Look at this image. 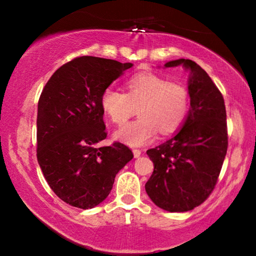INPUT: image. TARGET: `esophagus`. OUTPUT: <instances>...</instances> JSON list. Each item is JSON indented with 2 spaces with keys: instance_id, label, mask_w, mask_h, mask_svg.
<instances>
[{
  "instance_id": "esophagus-1",
  "label": "esophagus",
  "mask_w": 256,
  "mask_h": 256,
  "mask_svg": "<svg viewBox=\"0 0 256 256\" xmlns=\"http://www.w3.org/2000/svg\"><path fill=\"white\" fill-rule=\"evenodd\" d=\"M132 152H134V158H140V154H142V152H140V149H134V150H132Z\"/></svg>"
}]
</instances>
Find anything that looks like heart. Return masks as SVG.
Here are the masks:
<instances>
[{
	"label": "heart",
	"instance_id": "obj_1",
	"mask_svg": "<svg viewBox=\"0 0 256 256\" xmlns=\"http://www.w3.org/2000/svg\"><path fill=\"white\" fill-rule=\"evenodd\" d=\"M126 94L107 88L101 108L112 122L122 125L136 113L140 118L118 128L114 137L131 146L152 142L158 131L171 134L180 128L189 113V90L180 82H168L156 73L143 72L126 82Z\"/></svg>",
	"mask_w": 256,
	"mask_h": 256
}]
</instances>
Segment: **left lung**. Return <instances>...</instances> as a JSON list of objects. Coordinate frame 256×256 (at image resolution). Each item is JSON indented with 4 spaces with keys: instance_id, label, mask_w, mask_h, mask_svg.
<instances>
[{
    "instance_id": "obj_1",
    "label": "left lung",
    "mask_w": 256,
    "mask_h": 256,
    "mask_svg": "<svg viewBox=\"0 0 256 256\" xmlns=\"http://www.w3.org/2000/svg\"><path fill=\"white\" fill-rule=\"evenodd\" d=\"M189 70L190 110L174 137L146 150L154 164L146 192L167 212H188L207 200L228 150L226 110L222 92L204 68L189 58L165 67Z\"/></svg>"
}]
</instances>
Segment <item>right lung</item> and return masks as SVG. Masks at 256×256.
I'll list each match as a JSON object with an SVG mask.
<instances>
[{"instance_id": "right-lung-1", "label": "right lung", "mask_w": 256, "mask_h": 256, "mask_svg": "<svg viewBox=\"0 0 256 256\" xmlns=\"http://www.w3.org/2000/svg\"><path fill=\"white\" fill-rule=\"evenodd\" d=\"M132 64L80 56L62 64L38 101L37 160L49 186L64 202L89 210L110 195L116 173L134 158L107 137L102 92Z\"/></svg>"}]
</instances>
